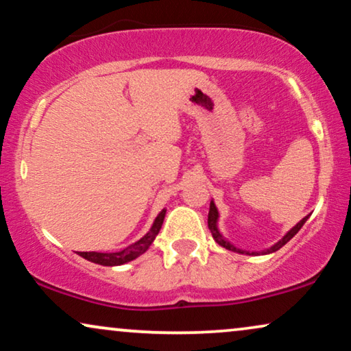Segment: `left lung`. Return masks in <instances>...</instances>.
Wrapping results in <instances>:
<instances>
[{
    "label": "left lung",
    "mask_w": 351,
    "mask_h": 351,
    "mask_svg": "<svg viewBox=\"0 0 351 351\" xmlns=\"http://www.w3.org/2000/svg\"><path fill=\"white\" fill-rule=\"evenodd\" d=\"M306 219H308V217H305V218H303V219H300V221H298V223L295 224V226H293L292 230L289 231L287 234L282 237L281 241L276 242V244H274L273 247H269V249L263 250V252H261V254H273V252H276V250L281 249L282 245H286L287 242L291 241L292 237L295 236L297 232L302 230V226H303V224H305ZM208 230H210V232H212V236H213L215 242H218V244L221 245V247H224V249H228V250H232V252H237V254H247V255H260L258 252H252V254H250V252H244V250H241V249H236L234 245L230 244V242H228L226 239H224V237L221 236V232L218 231V210H217V207H215L213 200H212V202H210V210H208Z\"/></svg>",
    "instance_id": "1"
}]
</instances>
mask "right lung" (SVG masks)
Masks as SVG:
<instances>
[{"label": "right lung", "instance_id": "right-lung-1", "mask_svg": "<svg viewBox=\"0 0 351 351\" xmlns=\"http://www.w3.org/2000/svg\"><path fill=\"white\" fill-rule=\"evenodd\" d=\"M165 213H167V210L163 208L162 212L157 215L156 221H154L152 228L149 230L147 234L141 237L139 241L134 242V244L128 245L127 249H123L120 252H110V254H102V252H78V255L83 256V258L88 261H93V263H97L102 266H119V265L128 263V261L138 258L139 255L144 254V252L151 247L154 239H156V236L158 234V231H160L163 218H165Z\"/></svg>", "mask_w": 351, "mask_h": 351}]
</instances>
